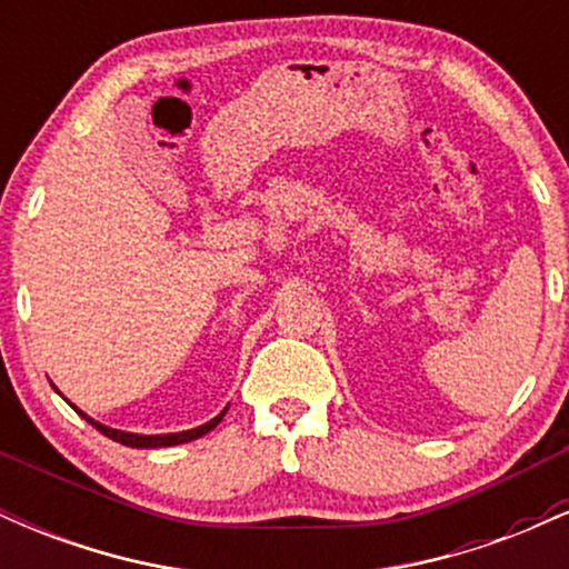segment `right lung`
I'll list each match as a JSON object with an SVG mask.
<instances>
[{"label": "right lung", "instance_id": "right-lung-1", "mask_svg": "<svg viewBox=\"0 0 569 569\" xmlns=\"http://www.w3.org/2000/svg\"><path fill=\"white\" fill-rule=\"evenodd\" d=\"M77 409V407H74ZM80 411V409H77ZM227 415V409L221 411V415L213 417V420H208L206 426L200 428H192V430H181V433H162V436H141V433H126V430H114V428H107L101 426V422H96L93 417H88L84 411H80L82 420H88L90 426H93L96 430H101L107 439H112L117 443H126V447H133V449H158V447H176V443H187L192 439H200V436H206L208 430H213L221 422V417Z\"/></svg>", "mask_w": 569, "mask_h": 569}]
</instances>
